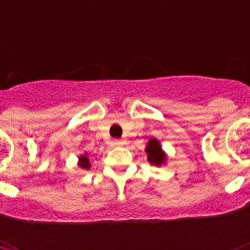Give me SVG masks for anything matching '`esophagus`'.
<instances>
[{
  "label": "esophagus",
  "instance_id": "1",
  "mask_svg": "<svg viewBox=\"0 0 250 250\" xmlns=\"http://www.w3.org/2000/svg\"><path fill=\"white\" fill-rule=\"evenodd\" d=\"M125 144V141L123 140H119V139H115L114 140V145H117V146H121V145Z\"/></svg>",
  "mask_w": 250,
  "mask_h": 250
}]
</instances>
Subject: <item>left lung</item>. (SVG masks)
<instances>
[{
  "instance_id": "8db88e82",
  "label": "left lung",
  "mask_w": 250,
  "mask_h": 250,
  "mask_svg": "<svg viewBox=\"0 0 250 250\" xmlns=\"http://www.w3.org/2000/svg\"><path fill=\"white\" fill-rule=\"evenodd\" d=\"M145 152L148 153V161L150 164L160 166L165 162V154L162 153V149L160 146V143L156 139H152L146 145Z\"/></svg>"
}]
</instances>
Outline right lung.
Returning <instances> with one entry per match:
<instances>
[{"mask_svg": "<svg viewBox=\"0 0 250 250\" xmlns=\"http://www.w3.org/2000/svg\"><path fill=\"white\" fill-rule=\"evenodd\" d=\"M79 165H80V167H82V168H86V170H88V168L90 167L89 160H88L85 156L80 157V164Z\"/></svg>", "mask_w": 250, "mask_h": 250, "instance_id": "obj_1", "label": "right lung"}]
</instances>
